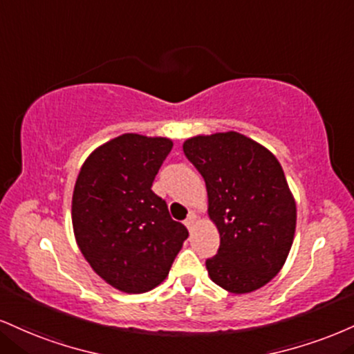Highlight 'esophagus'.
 I'll use <instances>...</instances> for the list:
<instances>
[{"label":"esophagus","instance_id":"34e87169","mask_svg":"<svg viewBox=\"0 0 354 354\" xmlns=\"http://www.w3.org/2000/svg\"><path fill=\"white\" fill-rule=\"evenodd\" d=\"M194 224H196V214H194V212H189V216L185 221V225L189 229V231H193Z\"/></svg>","mask_w":354,"mask_h":354}]
</instances>
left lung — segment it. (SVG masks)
<instances>
[{
	"instance_id": "obj_1",
	"label": "left lung",
	"mask_w": 354,
	"mask_h": 354,
	"mask_svg": "<svg viewBox=\"0 0 354 354\" xmlns=\"http://www.w3.org/2000/svg\"><path fill=\"white\" fill-rule=\"evenodd\" d=\"M183 151L204 178L207 212L221 237L218 254L206 261L211 280L231 293L269 283L287 261L297 224L282 166L237 131L193 136Z\"/></svg>"
}]
</instances>
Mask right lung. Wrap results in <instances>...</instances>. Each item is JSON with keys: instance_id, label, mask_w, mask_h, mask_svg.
<instances>
[{"instance_id": "1", "label": "right lung", "mask_w": 354, "mask_h": 354, "mask_svg": "<svg viewBox=\"0 0 354 354\" xmlns=\"http://www.w3.org/2000/svg\"><path fill=\"white\" fill-rule=\"evenodd\" d=\"M173 142L125 133L91 153L72 194V225L85 261L127 293L160 285L188 239L151 185Z\"/></svg>"}]
</instances>
